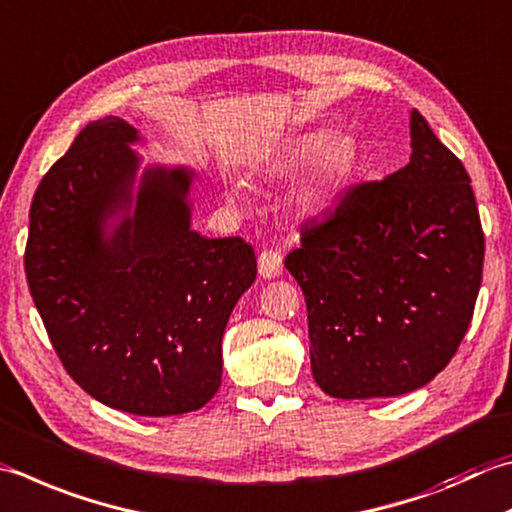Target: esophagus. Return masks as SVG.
I'll return each instance as SVG.
<instances>
[{
  "instance_id": "34e87169",
  "label": "esophagus",
  "mask_w": 512,
  "mask_h": 512,
  "mask_svg": "<svg viewBox=\"0 0 512 512\" xmlns=\"http://www.w3.org/2000/svg\"><path fill=\"white\" fill-rule=\"evenodd\" d=\"M257 264H259V275L266 279L277 277L279 273H282V255H279L273 248H264L257 257Z\"/></svg>"
}]
</instances>
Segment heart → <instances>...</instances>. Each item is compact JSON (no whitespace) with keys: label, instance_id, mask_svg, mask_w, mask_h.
Returning a JSON list of instances; mask_svg holds the SVG:
<instances>
[{"label":"heart","instance_id":"1","mask_svg":"<svg viewBox=\"0 0 512 512\" xmlns=\"http://www.w3.org/2000/svg\"><path fill=\"white\" fill-rule=\"evenodd\" d=\"M315 159L313 175L306 188V204L310 208L324 206L333 190L342 186L355 170V150L346 139L330 142L328 130H308L290 139L277 155L273 173L288 175L308 166Z\"/></svg>","mask_w":512,"mask_h":512}]
</instances>
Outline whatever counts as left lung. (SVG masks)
Instances as JSON below:
<instances>
[{
  "mask_svg": "<svg viewBox=\"0 0 512 512\" xmlns=\"http://www.w3.org/2000/svg\"><path fill=\"white\" fill-rule=\"evenodd\" d=\"M410 162L348 186L286 255L304 290L310 368L337 399L426 386L457 353L482 286L484 230L464 164L410 113Z\"/></svg>",
  "mask_w": 512,
  "mask_h": 512,
  "instance_id": "1",
  "label": "left lung"
}]
</instances>
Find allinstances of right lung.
I'll return each mask as SVG.
<instances>
[{"instance_id":"obj_1","label":"right lung","mask_w":512,"mask_h":512,"mask_svg":"<svg viewBox=\"0 0 512 512\" xmlns=\"http://www.w3.org/2000/svg\"><path fill=\"white\" fill-rule=\"evenodd\" d=\"M137 139L119 117L75 137L35 190L24 268L66 373L110 408L168 417L217 393L257 259L242 237L190 228L193 170L150 166L133 197Z\"/></svg>"}]
</instances>
